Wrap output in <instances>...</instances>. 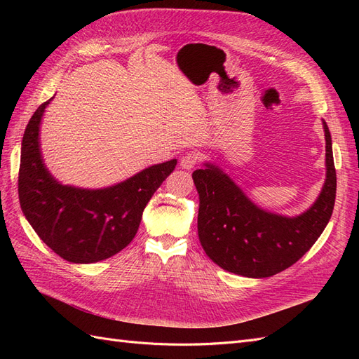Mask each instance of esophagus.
I'll return each instance as SVG.
<instances>
[{"mask_svg":"<svg viewBox=\"0 0 359 359\" xmlns=\"http://www.w3.org/2000/svg\"><path fill=\"white\" fill-rule=\"evenodd\" d=\"M198 160H199L198 154L193 153V151H191V153H186L180 158V166L182 169H186V170H191L194 166H196Z\"/></svg>","mask_w":359,"mask_h":359,"instance_id":"1","label":"esophagus"}]
</instances>
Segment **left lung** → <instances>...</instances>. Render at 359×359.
<instances>
[{"mask_svg": "<svg viewBox=\"0 0 359 359\" xmlns=\"http://www.w3.org/2000/svg\"><path fill=\"white\" fill-rule=\"evenodd\" d=\"M327 178L318 199L298 215L260 208L214 163L193 172L199 193L198 233L205 253L220 268L248 278L281 273L306 255L327 227L335 202L337 177L327 123Z\"/></svg>", "mask_w": 359, "mask_h": 359, "instance_id": "left-lung-1", "label": "left lung"}]
</instances>
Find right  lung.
I'll return each instance as SVG.
<instances>
[{
	"label": "right lung",
	"mask_w": 359,
	"mask_h": 359,
	"mask_svg": "<svg viewBox=\"0 0 359 359\" xmlns=\"http://www.w3.org/2000/svg\"><path fill=\"white\" fill-rule=\"evenodd\" d=\"M52 99L39 106L22 137L20 208L40 240L58 256L72 264L100 262L132 243L147 203L175 169L177 158L148 166L109 187L66 186L49 172L40 148L41 118Z\"/></svg>",
	"instance_id": "obj_1"
}]
</instances>
